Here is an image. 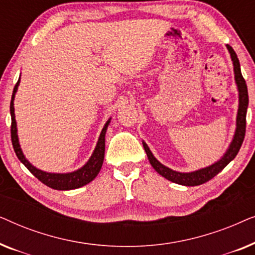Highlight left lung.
Listing matches in <instances>:
<instances>
[{"label":"left lung","instance_id":"obj_1","mask_svg":"<svg viewBox=\"0 0 255 255\" xmlns=\"http://www.w3.org/2000/svg\"><path fill=\"white\" fill-rule=\"evenodd\" d=\"M228 47L229 53L231 55V60L233 64V72H235V81L237 85V89H238V95H239V106H238V113H237V120H236V131L233 134L232 141L230 144L229 148L226 149V152L223 154V156L217 161L212 163V165L204 167V168L194 170V172H176L168 168V167L162 165L158 159L153 155L151 149L147 146V144L142 140V146L147 154L148 161L151 163L153 168L158 172L160 175L165 177V179L172 181L174 183L181 184V186H187V187H194V186H200L208 182L209 180H211L212 177L217 175L219 172H222L233 159L236 158V155L238 154L240 147L245 138V131H246V113H247V107H249V93H247V86L245 80H244L242 75V71H240V64L237 57L236 52L233 51V48L230 45H226Z\"/></svg>","mask_w":255,"mask_h":255}]
</instances>
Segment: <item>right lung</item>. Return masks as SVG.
<instances>
[{
    "label": "right lung",
    "mask_w": 255,
    "mask_h": 255,
    "mask_svg": "<svg viewBox=\"0 0 255 255\" xmlns=\"http://www.w3.org/2000/svg\"><path fill=\"white\" fill-rule=\"evenodd\" d=\"M20 81V76L18 82L16 83L15 88H13L12 96H11V102H10V115H11V141L13 149L17 158L19 159V161L37 177L38 180L41 181L44 184H46L47 187L52 188V189L57 190H72V189H78L80 187L86 186L89 182L95 179L97 174L100 173L101 168H102L103 160H104V151H106V133L108 130V125L110 124L111 118L107 121V123L104 124V127L101 131V134L97 140L96 147L94 149L92 156H90L88 161L83 165L81 168L74 170V172L69 173H48L45 170H41L37 167H34L29 160L25 158L24 153L20 148L19 140H18V134H17V123L15 120V107H13V101H15V95L18 89Z\"/></svg>",
    "instance_id": "obj_1"
}]
</instances>
